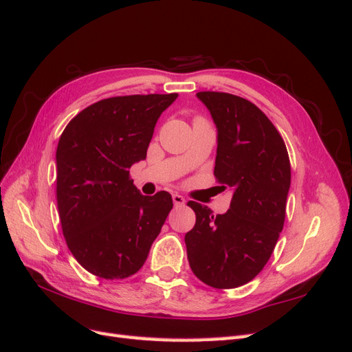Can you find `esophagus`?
I'll list each match as a JSON object with an SVG mask.
<instances>
[{
    "instance_id": "1",
    "label": "esophagus",
    "mask_w": 352,
    "mask_h": 352,
    "mask_svg": "<svg viewBox=\"0 0 352 352\" xmlns=\"http://www.w3.org/2000/svg\"><path fill=\"white\" fill-rule=\"evenodd\" d=\"M172 198H173V202H175V206L176 207H180V206H184L185 204V198L182 197V195H179V194H173L172 195Z\"/></svg>"
}]
</instances>
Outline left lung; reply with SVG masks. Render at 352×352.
Segmentation results:
<instances>
[{"instance_id": "obj_1", "label": "left lung", "mask_w": 352, "mask_h": 352, "mask_svg": "<svg viewBox=\"0 0 352 352\" xmlns=\"http://www.w3.org/2000/svg\"><path fill=\"white\" fill-rule=\"evenodd\" d=\"M217 129L214 176L232 190L225 214L189 201L195 226L185 235L189 265L219 289L248 283L269 261L283 229L291 164L282 136L257 105L225 92H198Z\"/></svg>"}]
</instances>
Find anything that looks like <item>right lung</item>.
Returning a JSON list of instances; mask_svg holds the SVG:
<instances>
[{
    "label": "right lung",
    "instance_id": "add662e5",
    "mask_svg": "<svg viewBox=\"0 0 352 352\" xmlns=\"http://www.w3.org/2000/svg\"><path fill=\"white\" fill-rule=\"evenodd\" d=\"M177 94L114 97L82 110L56 154L63 235L83 269L104 279L140 270L173 207L160 190L145 197L129 168L145 160L154 127Z\"/></svg>",
    "mask_w": 352,
    "mask_h": 352
}]
</instances>
